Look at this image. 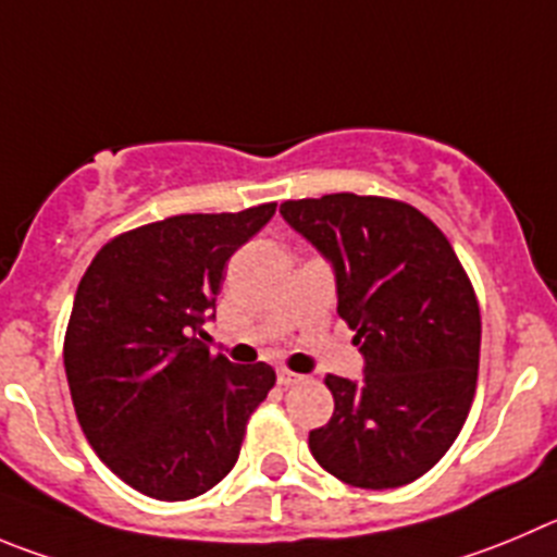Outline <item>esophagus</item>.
Instances as JSON below:
<instances>
[{
    "label": "esophagus",
    "instance_id": "34e87169",
    "mask_svg": "<svg viewBox=\"0 0 557 557\" xmlns=\"http://www.w3.org/2000/svg\"><path fill=\"white\" fill-rule=\"evenodd\" d=\"M302 382H305L302 373H294V371H288V368H280L277 371L280 387H294V384H302Z\"/></svg>",
    "mask_w": 557,
    "mask_h": 557
}]
</instances>
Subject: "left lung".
<instances>
[{
	"instance_id": "obj_1",
	"label": "left lung",
	"mask_w": 557,
	"mask_h": 557,
	"mask_svg": "<svg viewBox=\"0 0 557 557\" xmlns=\"http://www.w3.org/2000/svg\"><path fill=\"white\" fill-rule=\"evenodd\" d=\"M337 283V313L366 357L360 382L326 373L330 423L310 454L360 490L418 481L459 436L478 382L481 310L445 233L409 202L337 191L285 200Z\"/></svg>"
}]
</instances>
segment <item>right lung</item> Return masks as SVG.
<instances>
[{"label": "right lung", "instance_id": "add662e5", "mask_svg": "<svg viewBox=\"0 0 557 557\" xmlns=\"http://www.w3.org/2000/svg\"><path fill=\"white\" fill-rule=\"evenodd\" d=\"M277 202L178 214L103 244L76 288L65 373L98 459L153 500H191L233 470L272 366H233L206 346L231 255Z\"/></svg>", "mask_w": 557, "mask_h": 557}]
</instances>
